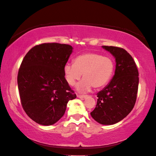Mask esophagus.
I'll return each instance as SVG.
<instances>
[{
  "instance_id": "esophagus-1",
  "label": "esophagus",
  "mask_w": 156,
  "mask_h": 156,
  "mask_svg": "<svg viewBox=\"0 0 156 156\" xmlns=\"http://www.w3.org/2000/svg\"><path fill=\"white\" fill-rule=\"evenodd\" d=\"M77 97L79 98H86L87 97V95H81V94H78Z\"/></svg>"
}]
</instances>
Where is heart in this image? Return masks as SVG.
Masks as SVG:
<instances>
[{
	"label": "heart",
	"instance_id": "b5f03b06",
	"mask_svg": "<svg viewBox=\"0 0 156 156\" xmlns=\"http://www.w3.org/2000/svg\"><path fill=\"white\" fill-rule=\"evenodd\" d=\"M114 67V62L111 58L88 52L78 55L74 63H66L64 72L70 86L75 85L83 74V79L77 85V89L79 92H86L92 86L94 88L105 86L112 77Z\"/></svg>",
	"mask_w": 156,
	"mask_h": 156
}]
</instances>
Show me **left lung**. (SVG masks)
<instances>
[{
  "mask_svg": "<svg viewBox=\"0 0 156 156\" xmlns=\"http://www.w3.org/2000/svg\"><path fill=\"white\" fill-rule=\"evenodd\" d=\"M115 58V71L110 83L97 94V104L90 113L103 125L119 122L133 110L139 87V71L133 57L124 49L102 46Z\"/></svg>",
  "mask_w": 156,
  "mask_h": 156,
  "instance_id": "left-lung-1",
  "label": "left lung"
}]
</instances>
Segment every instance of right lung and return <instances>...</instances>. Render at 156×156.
Masks as SVG:
<instances>
[{"label": "right lung", "mask_w": 156, "mask_h": 156, "mask_svg": "<svg viewBox=\"0 0 156 156\" xmlns=\"http://www.w3.org/2000/svg\"><path fill=\"white\" fill-rule=\"evenodd\" d=\"M73 47L57 43H43L26 54L17 75V85L23 110L43 126L54 124L65 113L74 91L64 77V67Z\"/></svg>", "instance_id": "right-lung-1"}]
</instances>
